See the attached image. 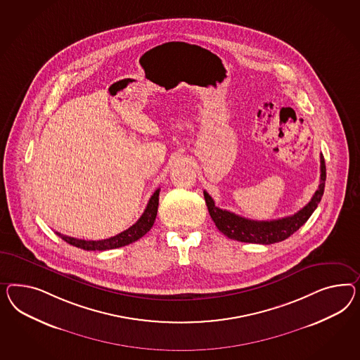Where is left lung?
I'll return each mask as SVG.
<instances>
[{"label":"left lung","instance_id":"8db88e82","mask_svg":"<svg viewBox=\"0 0 360 360\" xmlns=\"http://www.w3.org/2000/svg\"><path fill=\"white\" fill-rule=\"evenodd\" d=\"M325 181H326V166H325L323 155H321L320 185L317 191L313 195L311 202L296 214L278 219V220L257 221V220L245 219L226 210H221L214 205V199L207 191H205V205L208 207V212L211 214L214 225L228 238L240 241V243L270 245V243H281L283 240L288 238L291 234L295 233L300 226L307 223V220L311 217V214L314 212V210L321 202L323 188H325Z\"/></svg>","mask_w":360,"mask_h":360}]
</instances>
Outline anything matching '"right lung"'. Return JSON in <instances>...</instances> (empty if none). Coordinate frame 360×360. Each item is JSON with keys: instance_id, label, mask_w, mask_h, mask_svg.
<instances>
[{"instance_id": "obj_1", "label": "right lung", "mask_w": 360, "mask_h": 360, "mask_svg": "<svg viewBox=\"0 0 360 360\" xmlns=\"http://www.w3.org/2000/svg\"><path fill=\"white\" fill-rule=\"evenodd\" d=\"M158 195H160V188H157L155 194L150 196L148 205H146V211L140 216V219L132 226H129L124 232L117 234L114 237H110L106 240H98V241H88V240H78L73 237H68L64 234L58 233V237H61L65 243H70L76 248L84 249V250H110V249H117L126 246L129 243H135L139 238H141L144 234L150 231V228L155 224V216H157V210H158Z\"/></svg>"}]
</instances>
